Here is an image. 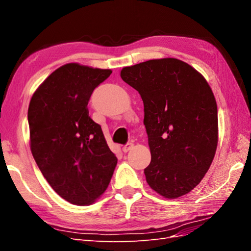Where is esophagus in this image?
<instances>
[{
	"mask_svg": "<svg viewBox=\"0 0 251 251\" xmlns=\"http://www.w3.org/2000/svg\"><path fill=\"white\" fill-rule=\"evenodd\" d=\"M133 147H134V144L133 143H131V142H128V143H126V146H124V148H123V151L124 153H127L128 151H131L132 149H133Z\"/></svg>",
	"mask_w": 251,
	"mask_h": 251,
	"instance_id": "obj_1",
	"label": "esophagus"
}]
</instances>
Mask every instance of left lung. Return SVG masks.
Returning <instances> with one entry per match:
<instances>
[{"label":"left lung","instance_id":"left-lung-1","mask_svg":"<svg viewBox=\"0 0 251 251\" xmlns=\"http://www.w3.org/2000/svg\"><path fill=\"white\" fill-rule=\"evenodd\" d=\"M120 76L143 101L147 182L168 199L186 195L207 173L218 144L217 102L206 79L177 58L125 67Z\"/></svg>","mask_w":251,"mask_h":251}]
</instances>
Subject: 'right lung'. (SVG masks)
<instances>
[{"label": "right lung", "mask_w": 251, "mask_h": 251, "mask_svg": "<svg viewBox=\"0 0 251 251\" xmlns=\"http://www.w3.org/2000/svg\"><path fill=\"white\" fill-rule=\"evenodd\" d=\"M112 71L64 65L44 80L28 109L30 149L43 176L66 201L89 205L107 189L117 158L89 116L95 88Z\"/></svg>", "instance_id": "add662e5"}]
</instances>
